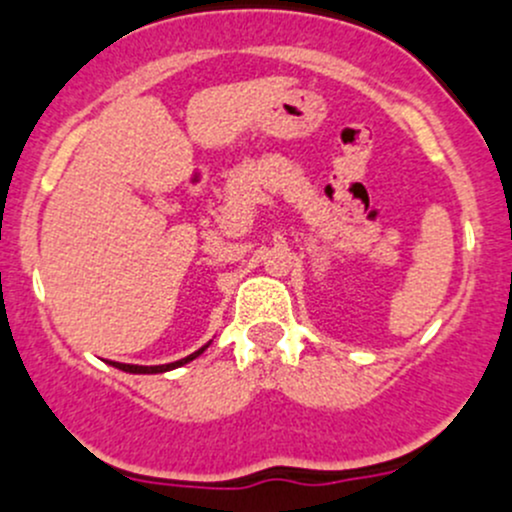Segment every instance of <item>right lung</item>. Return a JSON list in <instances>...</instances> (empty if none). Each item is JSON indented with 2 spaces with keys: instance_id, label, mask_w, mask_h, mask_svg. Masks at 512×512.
<instances>
[{
  "instance_id": "obj_1",
  "label": "right lung",
  "mask_w": 512,
  "mask_h": 512,
  "mask_svg": "<svg viewBox=\"0 0 512 512\" xmlns=\"http://www.w3.org/2000/svg\"><path fill=\"white\" fill-rule=\"evenodd\" d=\"M208 347H210V342L205 344V347H200L198 352L188 354V356H185V359L170 361V364H158V366H138V364H121V361H108V364H111V366H116V369H121V371H128V374H163V371H173V369H178V366L188 364V361L198 359V356L203 354L205 349H208Z\"/></svg>"
}]
</instances>
